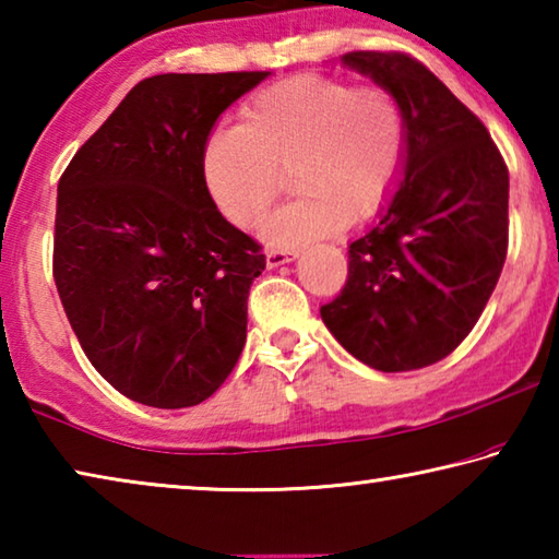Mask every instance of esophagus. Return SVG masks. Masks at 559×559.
<instances>
[{
  "mask_svg": "<svg viewBox=\"0 0 559 559\" xmlns=\"http://www.w3.org/2000/svg\"><path fill=\"white\" fill-rule=\"evenodd\" d=\"M296 257H298L296 249H286V251L273 249V251L266 253V266L269 269H276V266H283V263H290Z\"/></svg>",
  "mask_w": 559,
  "mask_h": 559,
  "instance_id": "obj_1",
  "label": "esophagus"
}]
</instances>
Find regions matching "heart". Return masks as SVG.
<instances>
[{"mask_svg": "<svg viewBox=\"0 0 559 559\" xmlns=\"http://www.w3.org/2000/svg\"><path fill=\"white\" fill-rule=\"evenodd\" d=\"M406 155L402 106L380 86L353 88L328 75H293L259 91L239 128L214 130L202 175L236 226H253L290 173L298 197L261 222L271 246H302L370 219L390 202Z\"/></svg>", "mask_w": 559, "mask_h": 559, "instance_id": "1", "label": "heart"}]
</instances>
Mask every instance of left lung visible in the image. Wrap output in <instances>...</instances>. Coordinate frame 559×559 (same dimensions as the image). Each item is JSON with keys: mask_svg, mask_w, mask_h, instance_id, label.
Instances as JSON below:
<instances>
[{"mask_svg": "<svg viewBox=\"0 0 559 559\" xmlns=\"http://www.w3.org/2000/svg\"><path fill=\"white\" fill-rule=\"evenodd\" d=\"M340 63L400 103L406 155L374 226L349 243L345 288L320 318L372 370H419L461 345L500 278L508 167L484 122L412 56L353 51Z\"/></svg>", "mask_w": 559, "mask_h": 559, "instance_id": "left-lung-1", "label": "left lung"}]
</instances>
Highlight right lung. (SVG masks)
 Returning a JSON list of instances; mask_svg holds the SVG:
<instances>
[{
  "mask_svg": "<svg viewBox=\"0 0 559 559\" xmlns=\"http://www.w3.org/2000/svg\"><path fill=\"white\" fill-rule=\"evenodd\" d=\"M269 75L140 81L61 175L56 288L91 365L132 402L200 404L241 355L266 259L216 210L202 153L222 112Z\"/></svg>",
  "mask_w": 559,
  "mask_h": 559,
  "instance_id": "obj_1",
  "label": "right lung"
}]
</instances>
